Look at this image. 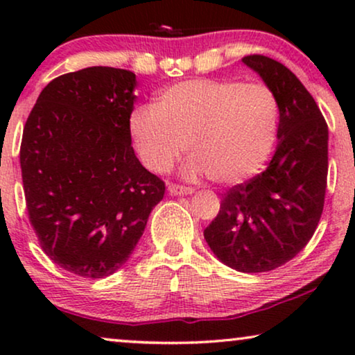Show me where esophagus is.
<instances>
[{"label": "esophagus", "mask_w": 355, "mask_h": 355, "mask_svg": "<svg viewBox=\"0 0 355 355\" xmlns=\"http://www.w3.org/2000/svg\"><path fill=\"white\" fill-rule=\"evenodd\" d=\"M168 192L171 193V196H191V193H193V189L179 186V184H169Z\"/></svg>", "instance_id": "34e87169"}]
</instances>
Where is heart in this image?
Returning <instances> with one entry per match:
<instances>
[{
    "mask_svg": "<svg viewBox=\"0 0 355 355\" xmlns=\"http://www.w3.org/2000/svg\"><path fill=\"white\" fill-rule=\"evenodd\" d=\"M278 100L268 85L193 79L168 87L157 106L140 105L129 119L139 157L166 173L187 148L184 176L205 174L239 184L265 166L278 135Z\"/></svg>",
    "mask_w": 355,
    "mask_h": 355,
    "instance_id": "1",
    "label": "heart"
}]
</instances>
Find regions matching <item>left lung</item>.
<instances>
[{
    "instance_id": "left-lung-1",
    "label": "left lung",
    "mask_w": 355,
    "mask_h": 355,
    "mask_svg": "<svg viewBox=\"0 0 355 355\" xmlns=\"http://www.w3.org/2000/svg\"><path fill=\"white\" fill-rule=\"evenodd\" d=\"M278 100V145L268 168L221 198L203 231L223 263L261 273L294 259L312 239L323 211L328 174V125L294 72L261 55L242 58Z\"/></svg>"
}]
</instances>
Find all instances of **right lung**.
<instances>
[{
	"label": "right lung",
	"mask_w": 355,
	"mask_h": 355,
	"mask_svg": "<svg viewBox=\"0 0 355 355\" xmlns=\"http://www.w3.org/2000/svg\"><path fill=\"white\" fill-rule=\"evenodd\" d=\"M135 87L125 69L69 72L42 90L24 125L28 220L43 252L82 278L118 271L164 196L130 145Z\"/></svg>",
	"instance_id": "1"
}]
</instances>
